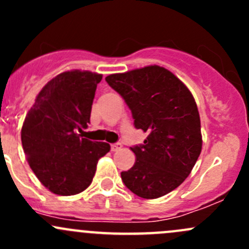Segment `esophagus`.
I'll use <instances>...</instances> for the list:
<instances>
[{
    "instance_id": "34e87169",
    "label": "esophagus",
    "mask_w": 249,
    "mask_h": 249,
    "mask_svg": "<svg viewBox=\"0 0 249 249\" xmlns=\"http://www.w3.org/2000/svg\"><path fill=\"white\" fill-rule=\"evenodd\" d=\"M122 149V144L120 143H113L112 145H110V150L112 152H118V150Z\"/></svg>"
}]
</instances>
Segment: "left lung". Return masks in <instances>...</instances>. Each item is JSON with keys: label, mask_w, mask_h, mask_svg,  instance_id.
<instances>
[{"label": "left lung", "mask_w": 249, "mask_h": 249, "mask_svg": "<svg viewBox=\"0 0 249 249\" xmlns=\"http://www.w3.org/2000/svg\"><path fill=\"white\" fill-rule=\"evenodd\" d=\"M125 100L136 129L147 132L131 147L136 162L122 172L127 189L143 199H158L179 187L201 153L199 110L192 92L172 72L154 65L106 77Z\"/></svg>", "instance_id": "8db88e82"}]
</instances>
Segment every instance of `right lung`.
I'll use <instances>...</instances> for the list:
<instances>
[{"label":"right lung","mask_w":249,"mask_h":249,"mask_svg":"<svg viewBox=\"0 0 249 249\" xmlns=\"http://www.w3.org/2000/svg\"><path fill=\"white\" fill-rule=\"evenodd\" d=\"M102 76L67 71L48 82L27 112L21 143L30 167L39 182L56 195H76L92 182L106 142L82 139L90 123L92 101Z\"/></svg>","instance_id":"right-lung-1"}]
</instances>
